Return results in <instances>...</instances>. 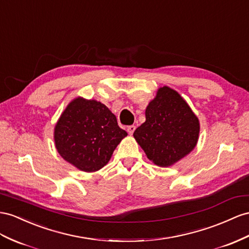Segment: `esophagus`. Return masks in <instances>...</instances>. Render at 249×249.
I'll return each instance as SVG.
<instances>
[{"instance_id":"1","label":"esophagus","mask_w":249,"mask_h":249,"mask_svg":"<svg viewBox=\"0 0 249 249\" xmlns=\"http://www.w3.org/2000/svg\"><path fill=\"white\" fill-rule=\"evenodd\" d=\"M135 130H136V126L135 125H130V126L127 127V132H128L129 135H132L133 131H135Z\"/></svg>"}]
</instances>
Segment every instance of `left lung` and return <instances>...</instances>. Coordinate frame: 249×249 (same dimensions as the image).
Segmentation results:
<instances>
[{
    "instance_id": "obj_1",
    "label": "left lung",
    "mask_w": 249,
    "mask_h": 249,
    "mask_svg": "<svg viewBox=\"0 0 249 249\" xmlns=\"http://www.w3.org/2000/svg\"><path fill=\"white\" fill-rule=\"evenodd\" d=\"M146 121L133 137L150 161L167 167L195 148L200 131L199 120L181 95L161 87L145 111Z\"/></svg>"
}]
</instances>
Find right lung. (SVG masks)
Masks as SVG:
<instances>
[{
    "mask_svg": "<svg viewBox=\"0 0 249 249\" xmlns=\"http://www.w3.org/2000/svg\"><path fill=\"white\" fill-rule=\"evenodd\" d=\"M126 136L127 132L119 127L116 116L104 104L82 98L69 103L54 128L59 154L86 173L105 166Z\"/></svg>",
    "mask_w": 249,
    "mask_h": 249,
    "instance_id": "right-lung-1",
    "label": "right lung"
}]
</instances>
